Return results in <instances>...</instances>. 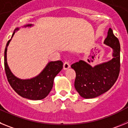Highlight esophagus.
<instances>
[{
    "label": "esophagus",
    "instance_id": "1",
    "mask_svg": "<svg viewBox=\"0 0 128 128\" xmlns=\"http://www.w3.org/2000/svg\"><path fill=\"white\" fill-rule=\"evenodd\" d=\"M70 67V63L68 62H65L63 64V68L64 70H66L68 68H69Z\"/></svg>",
    "mask_w": 128,
    "mask_h": 128
}]
</instances>
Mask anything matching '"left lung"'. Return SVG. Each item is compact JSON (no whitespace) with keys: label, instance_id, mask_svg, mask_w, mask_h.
I'll return each mask as SVG.
<instances>
[{"label":"left lung","instance_id":"1","mask_svg":"<svg viewBox=\"0 0 128 128\" xmlns=\"http://www.w3.org/2000/svg\"><path fill=\"white\" fill-rule=\"evenodd\" d=\"M104 44L113 48V58L94 66L80 60L71 65L75 70L74 86L79 94L84 99L100 96L112 88L117 81L120 72V47L118 38L110 28Z\"/></svg>","mask_w":128,"mask_h":128}]
</instances>
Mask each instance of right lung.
I'll return each mask as SVG.
<instances>
[{"label":"right lung","instance_id":"add662e5","mask_svg":"<svg viewBox=\"0 0 128 128\" xmlns=\"http://www.w3.org/2000/svg\"><path fill=\"white\" fill-rule=\"evenodd\" d=\"M31 26L32 24H28L24 27H30ZM17 30L18 28L16 29L14 31ZM10 41L11 40L7 43L4 51V68L9 83L13 90L22 98L30 100L44 99L52 88L54 78L63 68V62L59 60L50 62L37 76L28 80L19 79L13 75L7 63V47Z\"/></svg>","mask_w":128,"mask_h":128}]
</instances>
